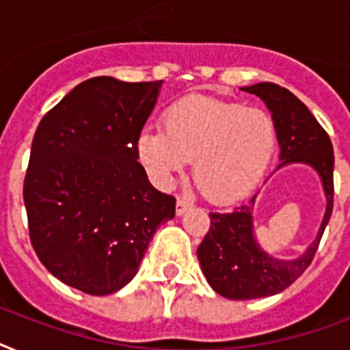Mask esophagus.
<instances>
[{
  "instance_id": "esophagus-1",
  "label": "esophagus",
  "mask_w": 350,
  "mask_h": 350,
  "mask_svg": "<svg viewBox=\"0 0 350 350\" xmlns=\"http://www.w3.org/2000/svg\"><path fill=\"white\" fill-rule=\"evenodd\" d=\"M191 207H192V202H189L187 198H178V202H176V214L181 216V214H185Z\"/></svg>"
}]
</instances>
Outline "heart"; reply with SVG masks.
<instances>
[{
  "instance_id": "obj_1",
  "label": "heart",
  "mask_w": 350,
  "mask_h": 350,
  "mask_svg": "<svg viewBox=\"0 0 350 350\" xmlns=\"http://www.w3.org/2000/svg\"><path fill=\"white\" fill-rule=\"evenodd\" d=\"M274 118L207 96H192L165 111L163 131L137 136V158L159 183H169L194 159V181L213 202L247 196L265 176L276 150Z\"/></svg>"
}]
</instances>
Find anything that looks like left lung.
<instances>
[{
  "label": "left lung",
  "mask_w": 350,
  "mask_h": 350,
  "mask_svg": "<svg viewBox=\"0 0 350 350\" xmlns=\"http://www.w3.org/2000/svg\"><path fill=\"white\" fill-rule=\"evenodd\" d=\"M241 90L256 94L274 118L280 145V165H309L320 176L325 192V214L314 241L293 260L271 256L258 243L252 211L258 194L241 207L211 213V229L198 247V260L208 285L229 299L274 296L293 285L310 265L320 245L334 202V152L329 134L312 112L291 92L276 83H256Z\"/></svg>",
  "instance_id": "obj_1"
}]
</instances>
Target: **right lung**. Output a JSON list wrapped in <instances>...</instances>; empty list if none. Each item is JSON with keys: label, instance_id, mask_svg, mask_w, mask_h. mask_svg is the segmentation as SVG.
I'll return each mask as SVG.
<instances>
[{"label": "right lung", "instance_id": "right-lung-1", "mask_svg": "<svg viewBox=\"0 0 350 350\" xmlns=\"http://www.w3.org/2000/svg\"><path fill=\"white\" fill-rule=\"evenodd\" d=\"M161 85L90 78L38 125L23 185L30 241L68 287L92 296L123 288L174 218L176 200L150 185L136 148Z\"/></svg>", "mask_w": 350, "mask_h": 350}]
</instances>
